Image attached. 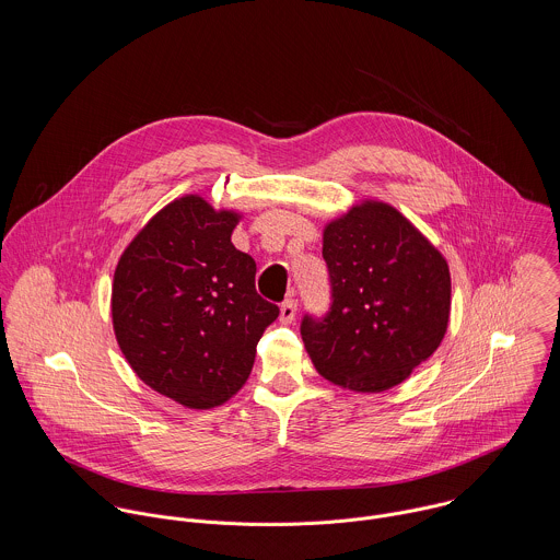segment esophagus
Wrapping results in <instances>:
<instances>
[{
	"label": "esophagus",
	"mask_w": 560,
	"mask_h": 560,
	"mask_svg": "<svg viewBox=\"0 0 560 560\" xmlns=\"http://www.w3.org/2000/svg\"><path fill=\"white\" fill-rule=\"evenodd\" d=\"M295 315H298V300H287V302H282V306H280V320L282 323H291V320L295 319Z\"/></svg>",
	"instance_id": "esophagus-1"
}]
</instances>
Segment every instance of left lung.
I'll return each instance as SVG.
<instances>
[{
  "label": "left lung",
  "mask_w": 560,
  "mask_h": 560,
  "mask_svg": "<svg viewBox=\"0 0 560 560\" xmlns=\"http://www.w3.org/2000/svg\"><path fill=\"white\" fill-rule=\"evenodd\" d=\"M331 306L306 315L302 338L327 382L384 393L442 342L451 317L446 258L405 215L364 200L323 231Z\"/></svg>",
  "instance_id": "obj_1"
}]
</instances>
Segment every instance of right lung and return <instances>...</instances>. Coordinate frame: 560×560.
Returning a JSON list of instances; mask_svg holds the SVG:
<instances>
[{"instance_id":"1","label":"right lung","mask_w":560,"mask_h":560,"mask_svg":"<svg viewBox=\"0 0 560 560\" xmlns=\"http://www.w3.org/2000/svg\"><path fill=\"white\" fill-rule=\"evenodd\" d=\"M235 211L183 196L136 235L112 284L116 340L136 375L191 409L237 395L280 308L254 287L256 262L231 235Z\"/></svg>"}]
</instances>
